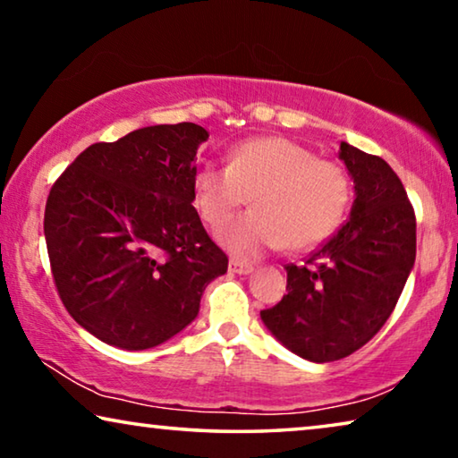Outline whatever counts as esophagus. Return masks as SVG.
<instances>
[{
	"label": "esophagus",
	"instance_id": "esophagus-1",
	"mask_svg": "<svg viewBox=\"0 0 458 458\" xmlns=\"http://www.w3.org/2000/svg\"><path fill=\"white\" fill-rule=\"evenodd\" d=\"M228 268H230V273L249 275V273L252 271V265H250V263H244V260H238V259H230Z\"/></svg>",
	"mask_w": 458,
	"mask_h": 458
}]
</instances>
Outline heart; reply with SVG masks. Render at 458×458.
I'll return each mask as SVG.
<instances>
[{"instance_id": "obj_1", "label": "heart", "mask_w": 458, "mask_h": 458, "mask_svg": "<svg viewBox=\"0 0 458 458\" xmlns=\"http://www.w3.org/2000/svg\"><path fill=\"white\" fill-rule=\"evenodd\" d=\"M193 190L203 222L214 230L250 198L255 212L220 232L222 244L238 257H257L281 244L292 252L320 244L336 230L351 198L343 166L281 136L241 142L228 155V166H201Z\"/></svg>"}]
</instances>
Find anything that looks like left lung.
<instances>
[{
    "mask_svg": "<svg viewBox=\"0 0 458 458\" xmlns=\"http://www.w3.org/2000/svg\"><path fill=\"white\" fill-rule=\"evenodd\" d=\"M354 181L348 220L303 260L287 265V295L260 311L273 336L314 362L344 359L387 322L416 260V214L381 157L340 142Z\"/></svg>",
    "mask_w": 458,
    "mask_h": 458,
    "instance_id": "8db88e82",
    "label": "left lung"
}]
</instances>
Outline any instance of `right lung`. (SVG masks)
I'll use <instances>...</instances> for the list:
<instances>
[{
	"instance_id": "1",
	"label": "right lung",
	"mask_w": 458,
	"mask_h": 458,
	"mask_svg": "<svg viewBox=\"0 0 458 458\" xmlns=\"http://www.w3.org/2000/svg\"><path fill=\"white\" fill-rule=\"evenodd\" d=\"M191 122L147 126L96 142L50 187L45 238L56 292L72 320L101 343L144 351L195 320L228 257L191 206Z\"/></svg>"
}]
</instances>
